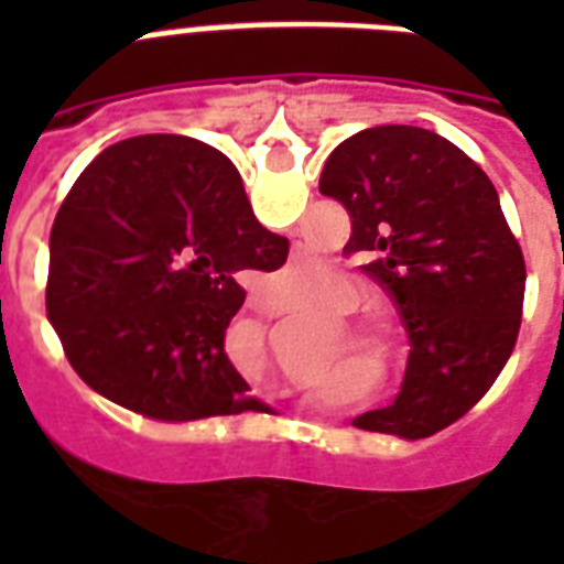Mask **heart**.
I'll return each instance as SVG.
<instances>
[{
  "label": "heart",
  "mask_w": 564,
  "mask_h": 564,
  "mask_svg": "<svg viewBox=\"0 0 564 564\" xmlns=\"http://www.w3.org/2000/svg\"><path fill=\"white\" fill-rule=\"evenodd\" d=\"M360 283L354 281V278H348V274L343 272H334L327 274L325 286H322V292H318L316 304L322 310H327V313H351V310H357V304H360Z\"/></svg>",
  "instance_id": "1"
}]
</instances>
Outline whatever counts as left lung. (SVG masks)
<instances>
[{"label":"left lung","mask_w":564,"mask_h":564,"mask_svg":"<svg viewBox=\"0 0 564 564\" xmlns=\"http://www.w3.org/2000/svg\"><path fill=\"white\" fill-rule=\"evenodd\" d=\"M322 195L351 216L345 254H366L410 334L401 394L354 427L424 438L463 419L507 366L524 310V254L489 175L436 131L377 126L327 158Z\"/></svg>","instance_id":"obj_1"}]
</instances>
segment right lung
Masks as SVG:
<instances>
[{
	"label": "right lung",
	"mask_w": 564,
	"mask_h": 564,
	"mask_svg": "<svg viewBox=\"0 0 564 564\" xmlns=\"http://www.w3.org/2000/svg\"><path fill=\"white\" fill-rule=\"evenodd\" d=\"M286 251L225 154L193 137H131L57 210L48 322L75 375L145 419L265 412L230 366L225 330L246 301L239 274L281 269Z\"/></svg>",
	"instance_id": "1"
}]
</instances>
